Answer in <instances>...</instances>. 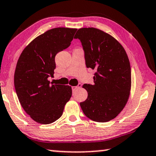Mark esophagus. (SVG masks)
<instances>
[{"label": "esophagus", "instance_id": "esophagus-1", "mask_svg": "<svg viewBox=\"0 0 156 156\" xmlns=\"http://www.w3.org/2000/svg\"><path fill=\"white\" fill-rule=\"evenodd\" d=\"M81 88V83H79L76 86H73V87H72L73 92L76 91V90H77L78 88Z\"/></svg>", "mask_w": 156, "mask_h": 156}]
</instances>
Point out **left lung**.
Segmentation results:
<instances>
[{"label": "left lung", "instance_id": "obj_1", "mask_svg": "<svg viewBox=\"0 0 156 156\" xmlns=\"http://www.w3.org/2000/svg\"><path fill=\"white\" fill-rule=\"evenodd\" d=\"M81 42L87 68L96 70L94 84H83L88 98L80 103L85 115L98 122H106L123 110L130 95L131 71L123 46L101 30L79 29L75 36Z\"/></svg>", "mask_w": 156, "mask_h": 156}]
</instances>
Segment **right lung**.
I'll use <instances>...</instances> for the list:
<instances>
[{
  "mask_svg": "<svg viewBox=\"0 0 156 156\" xmlns=\"http://www.w3.org/2000/svg\"><path fill=\"white\" fill-rule=\"evenodd\" d=\"M77 29L56 27L32 41L20 54L14 73V86L20 105L38 123L48 124L62 115L72 96L70 86L50 84L55 56L70 46Z\"/></svg>",
  "mask_w": 156,
  "mask_h": 156,
  "instance_id": "obj_1",
  "label": "right lung"
}]
</instances>
